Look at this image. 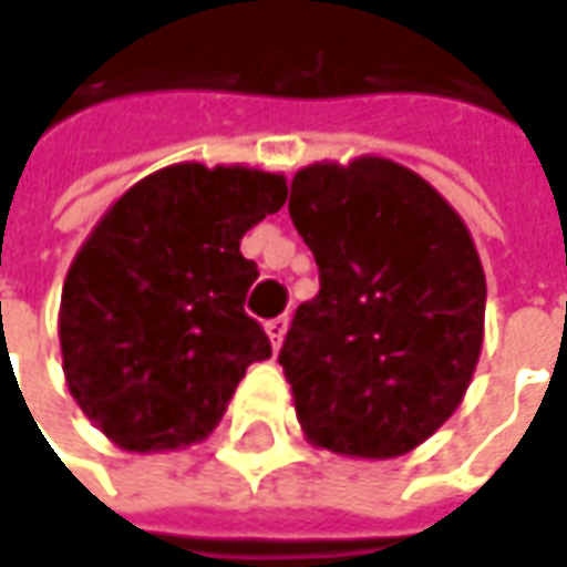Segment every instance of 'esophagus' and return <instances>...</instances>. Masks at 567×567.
<instances>
[{
    "label": "esophagus",
    "instance_id": "obj_1",
    "mask_svg": "<svg viewBox=\"0 0 567 567\" xmlns=\"http://www.w3.org/2000/svg\"><path fill=\"white\" fill-rule=\"evenodd\" d=\"M285 331H288V318H272V321L266 324V334H269V340H272V347H276V350L282 347Z\"/></svg>",
    "mask_w": 567,
    "mask_h": 567
}]
</instances>
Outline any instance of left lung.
Masks as SVG:
<instances>
[{"label":"left lung","instance_id":"8db88e82","mask_svg":"<svg viewBox=\"0 0 567 567\" xmlns=\"http://www.w3.org/2000/svg\"><path fill=\"white\" fill-rule=\"evenodd\" d=\"M288 214L321 279L279 353L301 432L347 457L409 454L481 360L487 279L471 233L429 181L377 155L301 168Z\"/></svg>","mask_w":567,"mask_h":567}]
</instances>
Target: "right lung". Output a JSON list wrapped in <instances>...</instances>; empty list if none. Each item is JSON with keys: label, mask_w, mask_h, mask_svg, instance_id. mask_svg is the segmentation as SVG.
Wrapping results in <instances>:
<instances>
[{"label": "right lung", "mask_w": 567, "mask_h": 567, "mask_svg": "<svg viewBox=\"0 0 567 567\" xmlns=\"http://www.w3.org/2000/svg\"><path fill=\"white\" fill-rule=\"evenodd\" d=\"M288 197L282 175L168 165L103 214L61 291V357L83 415L123 451L207 437L246 367L272 357L243 311L259 279L243 233Z\"/></svg>", "instance_id": "add662e5"}]
</instances>
